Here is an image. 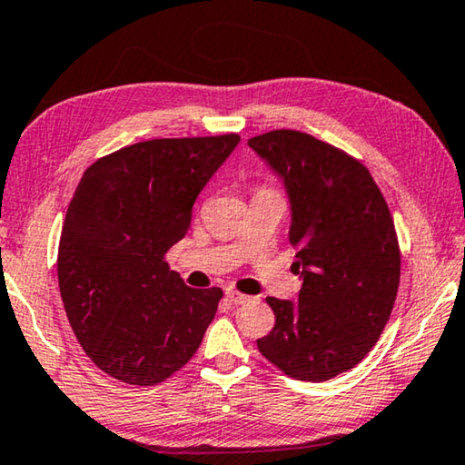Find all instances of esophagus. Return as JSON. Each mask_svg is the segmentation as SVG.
Returning a JSON list of instances; mask_svg holds the SVG:
<instances>
[{
	"instance_id": "34e87169",
	"label": "esophagus",
	"mask_w": 465,
	"mask_h": 465,
	"mask_svg": "<svg viewBox=\"0 0 465 465\" xmlns=\"http://www.w3.org/2000/svg\"><path fill=\"white\" fill-rule=\"evenodd\" d=\"M226 297H228V302L234 303V305H241V303H245V302H249V299H252L249 295H245V292H239V291H228Z\"/></svg>"
}]
</instances>
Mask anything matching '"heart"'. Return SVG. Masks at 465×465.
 Returning a JSON list of instances; mask_svg holds the SVG:
<instances>
[{"label":"heart","instance_id":"b5f03b06","mask_svg":"<svg viewBox=\"0 0 465 465\" xmlns=\"http://www.w3.org/2000/svg\"><path fill=\"white\" fill-rule=\"evenodd\" d=\"M262 191H272V189H268V187H260Z\"/></svg>","mask_w":465,"mask_h":465}]
</instances>
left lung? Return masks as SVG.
I'll list each match as a JSON object with an SVG mask.
<instances>
[{
	"label": "left lung",
	"instance_id": "8db88e82",
	"mask_svg": "<svg viewBox=\"0 0 465 465\" xmlns=\"http://www.w3.org/2000/svg\"><path fill=\"white\" fill-rule=\"evenodd\" d=\"M287 184L303 287L299 302L268 297L274 328L257 349L291 378L324 382L355 368L387 326L401 249L387 199L342 149L278 128L249 139Z\"/></svg>",
	"mask_w": 465,
	"mask_h": 465
}]
</instances>
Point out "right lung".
Listing matches in <instances>:
<instances>
[{
    "label": "right lung",
    "mask_w": 465,
    "mask_h": 465,
    "mask_svg": "<svg viewBox=\"0 0 465 465\" xmlns=\"http://www.w3.org/2000/svg\"><path fill=\"white\" fill-rule=\"evenodd\" d=\"M239 141H141L84 170L60 234V295L84 353L116 381L153 387L202 345L224 292L187 287L166 253Z\"/></svg>",
    "instance_id": "right-lung-1"
}]
</instances>
